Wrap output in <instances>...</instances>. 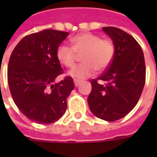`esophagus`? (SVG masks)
I'll return each mask as SVG.
<instances>
[{
	"label": "esophagus",
	"mask_w": 157,
	"mask_h": 157,
	"mask_svg": "<svg viewBox=\"0 0 157 157\" xmlns=\"http://www.w3.org/2000/svg\"><path fill=\"white\" fill-rule=\"evenodd\" d=\"M81 82H82L81 81H79V80H76V79H75V80H74V83H75V86H78L81 84Z\"/></svg>",
	"instance_id": "34e87169"
}]
</instances>
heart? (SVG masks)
<instances>
[{
  "mask_svg": "<svg viewBox=\"0 0 157 157\" xmlns=\"http://www.w3.org/2000/svg\"><path fill=\"white\" fill-rule=\"evenodd\" d=\"M71 47L65 44L59 45L56 57L65 67L75 66L79 56L83 61L72 69L69 75L77 79L87 78L97 70L102 72L111 65L114 55V45L109 39H101L100 36L91 33H82L71 39Z\"/></svg>",
  "mask_w": 157,
  "mask_h": 157,
  "instance_id": "obj_1",
  "label": "heart"
}]
</instances>
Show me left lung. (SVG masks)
<instances>
[{
    "mask_svg": "<svg viewBox=\"0 0 157 157\" xmlns=\"http://www.w3.org/2000/svg\"><path fill=\"white\" fill-rule=\"evenodd\" d=\"M102 30L112 39L114 55L108 70L91 81L87 100L94 115L113 122L125 117L137 104L145 82V58L140 45L130 34L114 27Z\"/></svg>",
    "mask_w": 157,
    "mask_h": 157,
    "instance_id": "8db88e82",
    "label": "left lung"
}]
</instances>
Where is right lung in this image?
I'll list each match as a JSON object with an SVG mask.
<instances>
[{
    "mask_svg": "<svg viewBox=\"0 0 157 157\" xmlns=\"http://www.w3.org/2000/svg\"><path fill=\"white\" fill-rule=\"evenodd\" d=\"M68 34L54 29L34 33L24 37L11 55L7 69L11 95L32 121L48 124L65 113L67 98L75 88L73 79L66 76L54 82L63 73L56 50Z\"/></svg>",
    "mask_w": 157,
    "mask_h": 157,
    "instance_id": "right-lung-1",
    "label": "right lung"
}]
</instances>
